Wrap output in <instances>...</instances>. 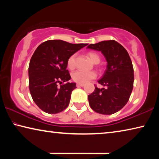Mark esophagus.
<instances>
[{
    "instance_id": "34e87169",
    "label": "esophagus",
    "mask_w": 159,
    "mask_h": 159,
    "mask_svg": "<svg viewBox=\"0 0 159 159\" xmlns=\"http://www.w3.org/2000/svg\"><path fill=\"white\" fill-rule=\"evenodd\" d=\"M76 86H77L78 88L83 87V86H84V84H79V83H78V84H76Z\"/></svg>"
}]
</instances>
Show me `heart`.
<instances>
[{
    "label": "heart",
    "instance_id": "obj_1",
    "mask_svg": "<svg viewBox=\"0 0 159 159\" xmlns=\"http://www.w3.org/2000/svg\"><path fill=\"white\" fill-rule=\"evenodd\" d=\"M88 56L94 63L98 64L100 61V57L95 52H90L88 53ZM75 60H76V55H72L70 56L67 61V66L70 69H73L74 68ZM96 76L97 74L94 71H82V70H77V71L73 72L71 75L74 81L79 83V84H85L89 80L95 79Z\"/></svg>",
    "mask_w": 159,
    "mask_h": 159
}]
</instances>
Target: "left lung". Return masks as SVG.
<instances>
[{"label": "left lung", "mask_w": 159, "mask_h": 159, "mask_svg": "<svg viewBox=\"0 0 159 159\" xmlns=\"http://www.w3.org/2000/svg\"><path fill=\"white\" fill-rule=\"evenodd\" d=\"M89 49L101 51L107 66L98 83L105 87L95 90L88 96L91 108L101 114L111 115L124 107L129 100L133 88L134 70L129 54L124 48L114 40L90 44Z\"/></svg>", "instance_id": "left-lung-1"}]
</instances>
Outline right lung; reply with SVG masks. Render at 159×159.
I'll return each mask as SVG.
<instances>
[{
	"label": "right lung",
	"mask_w": 159,
	"mask_h": 159,
	"mask_svg": "<svg viewBox=\"0 0 159 159\" xmlns=\"http://www.w3.org/2000/svg\"><path fill=\"white\" fill-rule=\"evenodd\" d=\"M87 45L49 40L35 50L29 66V87L34 102L42 111L57 114L68 107L76 85L68 82L71 76L66 69L67 61Z\"/></svg>",
	"instance_id": "obj_1"
}]
</instances>
